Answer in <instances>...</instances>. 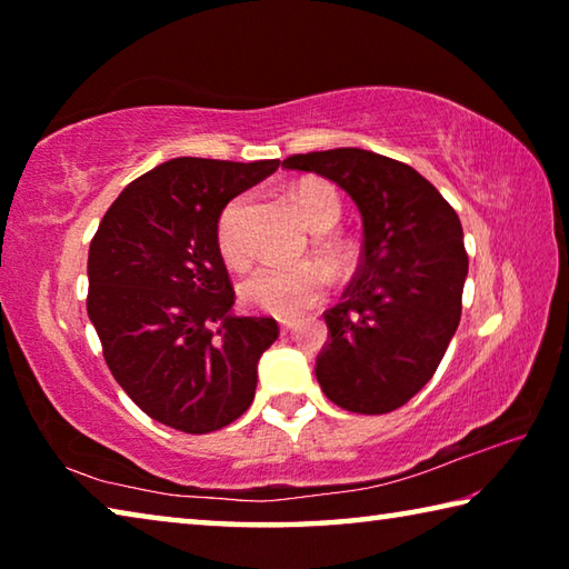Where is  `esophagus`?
Here are the masks:
<instances>
[{
  "mask_svg": "<svg viewBox=\"0 0 569 569\" xmlns=\"http://www.w3.org/2000/svg\"><path fill=\"white\" fill-rule=\"evenodd\" d=\"M296 329H298L296 321H283V323H281V331H283V333H293Z\"/></svg>",
  "mask_w": 569,
  "mask_h": 569,
  "instance_id": "34e87169",
  "label": "esophagus"
}]
</instances>
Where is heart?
Returning <instances> with one entry per match:
<instances>
[{
    "label": "heart",
    "instance_id": "heart-1",
    "mask_svg": "<svg viewBox=\"0 0 569 569\" xmlns=\"http://www.w3.org/2000/svg\"><path fill=\"white\" fill-rule=\"evenodd\" d=\"M293 206L306 226L316 233H329L341 218V198L329 182L306 180L296 186ZM246 196L230 198L223 206L216 223V246L223 261L233 268L248 263L250 248L243 236ZM331 286V271L319 261L303 263H263L248 273L240 283V298L256 311L278 316V319H296L316 306Z\"/></svg>",
    "mask_w": 569,
    "mask_h": 569
}]
</instances>
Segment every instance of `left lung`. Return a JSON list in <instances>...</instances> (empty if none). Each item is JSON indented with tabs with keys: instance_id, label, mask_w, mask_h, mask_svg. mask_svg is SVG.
<instances>
[{
	"instance_id": "left-lung-1",
	"label": "left lung",
	"mask_w": 569,
	"mask_h": 569,
	"mask_svg": "<svg viewBox=\"0 0 569 569\" xmlns=\"http://www.w3.org/2000/svg\"><path fill=\"white\" fill-rule=\"evenodd\" d=\"M283 168L336 182L363 220L361 263L323 313L331 339L316 379L346 411L399 409L435 377L461 319L469 258L459 216L407 162L371 150L306 152Z\"/></svg>"
}]
</instances>
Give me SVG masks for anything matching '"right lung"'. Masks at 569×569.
<instances>
[{
  "instance_id": "obj_1",
  "label": "right lung",
  "mask_w": 569,
  "mask_h": 569,
  "mask_svg": "<svg viewBox=\"0 0 569 569\" xmlns=\"http://www.w3.org/2000/svg\"><path fill=\"white\" fill-rule=\"evenodd\" d=\"M278 160L176 158L132 180L90 243L88 316L114 381L166 427L208 435L256 397L276 319L233 316L216 223Z\"/></svg>"
}]
</instances>
